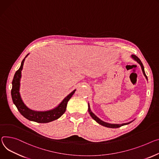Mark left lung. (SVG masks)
Masks as SVG:
<instances>
[{
    "mask_svg": "<svg viewBox=\"0 0 159 159\" xmlns=\"http://www.w3.org/2000/svg\"><path fill=\"white\" fill-rule=\"evenodd\" d=\"M131 57H133V58L134 60H136L140 65H141V69H142V71H143V74H144V75H145V77H146V79H148V78H147V76L146 75V74H145V70H144V66H143V63H142V62L141 61V60L138 58V57L136 56V55H134V54H133L132 56H131ZM88 111H89V114H90V115L91 116V117L94 120H96L99 124H100V125H103V126H105V127H109V128H118V127H121V126H122V125H127V124H130L131 123V122H128V123H124V124H109V123H107V122H103V121H102V120H100L98 117H96V115L91 111V108H90V106H89V105L88 104Z\"/></svg>",
    "mask_w": 159,
    "mask_h": 159,
    "instance_id": "8db88e82",
    "label": "left lung"
}]
</instances>
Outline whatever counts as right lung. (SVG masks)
<instances>
[{
  "label": "right lung",
  "instance_id": "1",
  "mask_svg": "<svg viewBox=\"0 0 159 159\" xmlns=\"http://www.w3.org/2000/svg\"><path fill=\"white\" fill-rule=\"evenodd\" d=\"M28 54L25 56V57ZM25 57L23 60L20 68L16 71L12 82L11 96L14 104L16 105L20 113L24 117L28 120L36 122L38 123H48L59 119L61 115L65 112L67 103L71 97L73 96L75 90L69 94L63 101L62 102L53 110L46 111H36L28 108L23 102L20 94V81L21 79V70L23 69V63Z\"/></svg>",
  "mask_w": 159,
  "mask_h": 159
}]
</instances>
